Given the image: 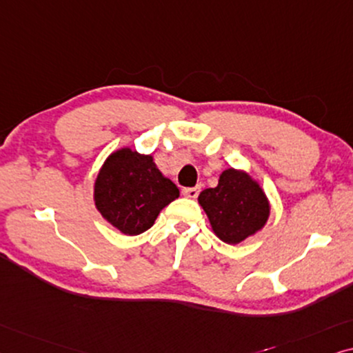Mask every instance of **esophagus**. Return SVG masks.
I'll list each match as a JSON object with an SVG mask.
<instances>
[{"label": "esophagus", "instance_id": "34e87169", "mask_svg": "<svg viewBox=\"0 0 353 353\" xmlns=\"http://www.w3.org/2000/svg\"><path fill=\"white\" fill-rule=\"evenodd\" d=\"M182 194H184V196H187V199H196L200 194V187H189V189L182 190Z\"/></svg>", "mask_w": 353, "mask_h": 353}]
</instances>
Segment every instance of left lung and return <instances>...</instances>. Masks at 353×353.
<instances>
[{"label": "left lung", "instance_id": "1", "mask_svg": "<svg viewBox=\"0 0 353 353\" xmlns=\"http://www.w3.org/2000/svg\"><path fill=\"white\" fill-rule=\"evenodd\" d=\"M199 203L213 232L231 245L260 231L270 218V201L260 184L234 168L223 171L214 189L201 192Z\"/></svg>", "mask_w": 353, "mask_h": 353}]
</instances>
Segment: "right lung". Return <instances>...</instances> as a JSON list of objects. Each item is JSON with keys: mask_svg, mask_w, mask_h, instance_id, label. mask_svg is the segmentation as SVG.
Segmentation results:
<instances>
[{"mask_svg": "<svg viewBox=\"0 0 353 353\" xmlns=\"http://www.w3.org/2000/svg\"><path fill=\"white\" fill-rule=\"evenodd\" d=\"M177 196L179 189L163 176L152 154L130 148L116 150L106 158L93 189L97 210L125 236L152 228L159 211Z\"/></svg>", "mask_w": 353, "mask_h": 353, "instance_id": "right-lung-1", "label": "right lung"}]
</instances>
